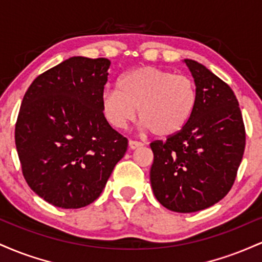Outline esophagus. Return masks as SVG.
<instances>
[{"mask_svg": "<svg viewBox=\"0 0 262 262\" xmlns=\"http://www.w3.org/2000/svg\"><path fill=\"white\" fill-rule=\"evenodd\" d=\"M128 145H129V149L135 150L140 148V146H143V143H140V141H137V140H129Z\"/></svg>", "mask_w": 262, "mask_h": 262, "instance_id": "34e87169", "label": "esophagus"}]
</instances>
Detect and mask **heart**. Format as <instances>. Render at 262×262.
Returning <instances> with one entry per match:
<instances>
[{
    "mask_svg": "<svg viewBox=\"0 0 262 262\" xmlns=\"http://www.w3.org/2000/svg\"><path fill=\"white\" fill-rule=\"evenodd\" d=\"M197 104V87L186 75L145 66L123 75L117 90L102 95L106 121L124 129L139 117V128L158 137H169L185 127Z\"/></svg>",
    "mask_w": 262,
    "mask_h": 262,
    "instance_id": "obj_1",
    "label": "heart"
}]
</instances>
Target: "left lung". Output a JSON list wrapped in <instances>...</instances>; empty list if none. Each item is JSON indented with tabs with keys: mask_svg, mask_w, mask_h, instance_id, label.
<instances>
[{
	"mask_svg": "<svg viewBox=\"0 0 262 262\" xmlns=\"http://www.w3.org/2000/svg\"><path fill=\"white\" fill-rule=\"evenodd\" d=\"M197 87V104L185 127L150 144V182L165 208L193 213L227 196L245 149V128L233 90L206 66L183 60Z\"/></svg>",
	"mask_w": 262,
	"mask_h": 262,
	"instance_id": "left-lung-1",
	"label": "left lung"
}]
</instances>
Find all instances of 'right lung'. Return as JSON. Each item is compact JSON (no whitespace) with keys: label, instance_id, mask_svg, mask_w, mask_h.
Returning <instances> with one entry per match:
<instances>
[{"label":"right lung","instance_id":"1","mask_svg":"<svg viewBox=\"0 0 262 262\" xmlns=\"http://www.w3.org/2000/svg\"><path fill=\"white\" fill-rule=\"evenodd\" d=\"M108 59L60 62L32 82L16 124V148L33 192L65 209L97 200L128 140L108 124L101 98Z\"/></svg>","mask_w":262,"mask_h":262}]
</instances>
